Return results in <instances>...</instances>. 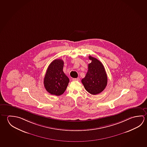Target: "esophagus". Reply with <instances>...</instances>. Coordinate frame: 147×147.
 <instances>
[{
  "label": "esophagus",
  "mask_w": 147,
  "mask_h": 147,
  "mask_svg": "<svg viewBox=\"0 0 147 147\" xmlns=\"http://www.w3.org/2000/svg\"><path fill=\"white\" fill-rule=\"evenodd\" d=\"M73 81H79L80 80V78H73Z\"/></svg>",
  "instance_id": "34e87169"
}]
</instances>
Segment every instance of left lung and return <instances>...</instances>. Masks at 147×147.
Listing matches in <instances>:
<instances>
[{
    "label": "left lung",
    "mask_w": 147,
    "mask_h": 147,
    "mask_svg": "<svg viewBox=\"0 0 147 147\" xmlns=\"http://www.w3.org/2000/svg\"><path fill=\"white\" fill-rule=\"evenodd\" d=\"M89 59L91 62L88 65L87 73L82 82L88 92L96 95L105 89L107 84V76L102 62L90 56Z\"/></svg>",
    "instance_id": "8db88e82"
}]
</instances>
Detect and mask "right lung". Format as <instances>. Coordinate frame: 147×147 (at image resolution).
<instances>
[{
  "mask_svg": "<svg viewBox=\"0 0 147 147\" xmlns=\"http://www.w3.org/2000/svg\"><path fill=\"white\" fill-rule=\"evenodd\" d=\"M64 62L55 59L49 65L44 79V86L47 92L52 95L62 94L69 82V79L63 71Z\"/></svg>",
  "mask_w": 147,
  "mask_h": 147,
  "instance_id": "add662e5",
  "label": "right lung"
}]
</instances>
